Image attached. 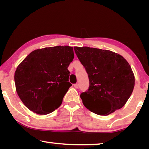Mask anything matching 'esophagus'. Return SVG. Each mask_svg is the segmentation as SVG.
<instances>
[{"mask_svg":"<svg viewBox=\"0 0 149 149\" xmlns=\"http://www.w3.org/2000/svg\"><path fill=\"white\" fill-rule=\"evenodd\" d=\"M74 87L76 88V89H78V88H79V84H74Z\"/></svg>","mask_w":149,"mask_h":149,"instance_id":"esophagus-1","label":"esophagus"}]
</instances>
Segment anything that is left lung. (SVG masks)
Here are the masks:
<instances>
[{
    "mask_svg": "<svg viewBox=\"0 0 149 149\" xmlns=\"http://www.w3.org/2000/svg\"><path fill=\"white\" fill-rule=\"evenodd\" d=\"M74 49L89 77V89L80 95L85 107L102 116L122 108L135 85L134 75L127 60L108 50L87 47Z\"/></svg>",
    "mask_w": 149,
    "mask_h": 149,
    "instance_id": "left-lung-1",
    "label": "left lung"
}]
</instances>
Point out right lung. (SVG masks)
<instances>
[{"mask_svg":"<svg viewBox=\"0 0 149 149\" xmlns=\"http://www.w3.org/2000/svg\"><path fill=\"white\" fill-rule=\"evenodd\" d=\"M72 47L56 46L31 52L17 66L14 81L19 99L30 110L47 114L61 105L72 84L68 70Z\"/></svg>","mask_w":149,"mask_h":149,"instance_id":"obj_1","label":"right lung"}]
</instances>
